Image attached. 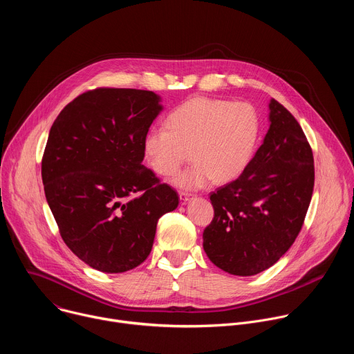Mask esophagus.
Returning <instances> with one entry per match:
<instances>
[{
    "label": "esophagus",
    "instance_id": "esophagus-1",
    "mask_svg": "<svg viewBox=\"0 0 354 354\" xmlns=\"http://www.w3.org/2000/svg\"><path fill=\"white\" fill-rule=\"evenodd\" d=\"M179 198H180V203H182V205H186L187 201H189V198H190V194L180 192V193H179Z\"/></svg>",
    "mask_w": 354,
    "mask_h": 354
}]
</instances>
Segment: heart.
<instances>
[{"instance_id": "obj_1", "label": "heart", "mask_w": 354, "mask_h": 354, "mask_svg": "<svg viewBox=\"0 0 354 354\" xmlns=\"http://www.w3.org/2000/svg\"><path fill=\"white\" fill-rule=\"evenodd\" d=\"M258 111L248 102L206 96L192 97L175 108L165 129H149L142 151L157 175L178 174L189 158L194 162L174 179L182 189L205 187L212 179L228 182L248 165L259 136Z\"/></svg>"}]
</instances>
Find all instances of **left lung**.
I'll list each match as a JSON object with an SVG mask.
<instances>
[{
	"label": "left lung",
	"mask_w": 354,
	"mask_h": 354,
	"mask_svg": "<svg viewBox=\"0 0 354 354\" xmlns=\"http://www.w3.org/2000/svg\"><path fill=\"white\" fill-rule=\"evenodd\" d=\"M270 127L243 172L210 194L213 221L205 228L209 259L235 276L273 266L295 241L310 206L315 169L311 145L276 99Z\"/></svg>",
	"instance_id": "obj_1"
}]
</instances>
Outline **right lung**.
Instances as JSON below:
<instances>
[{"label":"right lung","instance_id":"1","mask_svg":"<svg viewBox=\"0 0 354 354\" xmlns=\"http://www.w3.org/2000/svg\"><path fill=\"white\" fill-rule=\"evenodd\" d=\"M162 106L151 91L96 88L50 129L44 194L66 245L88 266L123 273L153 249L158 220L179 205L174 187L142 165V141Z\"/></svg>","mask_w":354,"mask_h":354}]
</instances>
